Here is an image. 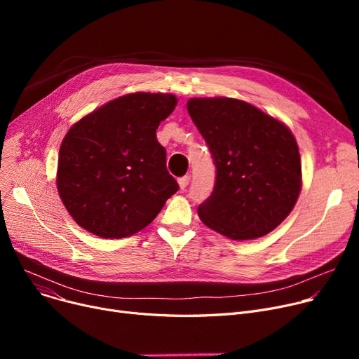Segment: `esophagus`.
Segmentation results:
<instances>
[{"instance_id": "esophagus-1", "label": "esophagus", "mask_w": 359, "mask_h": 359, "mask_svg": "<svg viewBox=\"0 0 359 359\" xmlns=\"http://www.w3.org/2000/svg\"><path fill=\"white\" fill-rule=\"evenodd\" d=\"M189 182H191V176H182V177H179L177 179V183H179V186H180V189L182 191H184L186 187H187V184H189Z\"/></svg>"}]
</instances>
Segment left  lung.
<instances>
[{
    "mask_svg": "<svg viewBox=\"0 0 359 359\" xmlns=\"http://www.w3.org/2000/svg\"><path fill=\"white\" fill-rule=\"evenodd\" d=\"M187 111L215 164V184L198 206L201 221L233 240L271 233L301 191L299 153L279 121L236 99H191Z\"/></svg>",
    "mask_w": 359,
    "mask_h": 359,
    "instance_id": "left-lung-1",
    "label": "left lung"
}]
</instances>
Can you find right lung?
Returning <instances> with one entry per match:
<instances>
[{
    "mask_svg": "<svg viewBox=\"0 0 359 359\" xmlns=\"http://www.w3.org/2000/svg\"><path fill=\"white\" fill-rule=\"evenodd\" d=\"M176 103L173 94H128L68 130L60 148L56 184L80 227L103 238L132 236L179 191L156 135Z\"/></svg>",
    "mask_w": 359,
    "mask_h": 359,
    "instance_id": "add662e5",
    "label": "right lung"
}]
</instances>
